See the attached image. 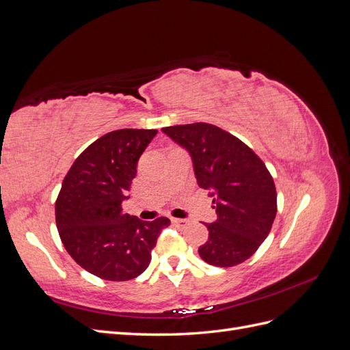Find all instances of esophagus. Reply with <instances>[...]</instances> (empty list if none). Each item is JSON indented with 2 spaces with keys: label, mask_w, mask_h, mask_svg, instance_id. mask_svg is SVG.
I'll use <instances>...</instances> for the list:
<instances>
[{
  "label": "esophagus",
  "mask_w": 350,
  "mask_h": 350,
  "mask_svg": "<svg viewBox=\"0 0 350 350\" xmlns=\"http://www.w3.org/2000/svg\"><path fill=\"white\" fill-rule=\"evenodd\" d=\"M172 224L176 225V226H187L189 224L188 219H172Z\"/></svg>",
  "instance_id": "esophagus-1"
}]
</instances>
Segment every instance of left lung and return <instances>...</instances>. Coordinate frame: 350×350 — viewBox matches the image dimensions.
<instances>
[{
	"label": "left lung",
	"instance_id": "8db88e82",
	"mask_svg": "<svg viewBox=\"0 0 350 350\" xmlns=\"http://www.w3.org/2000/svg\"><path fill=\"white\" fill-rule=\"evenodd\" d=\"M162 131L189 153L198 187L213 197L217 219L207 224L200 257L216 267L248 260L270 234L278 194L266 165L235 135L206 122Z\"/></svg>",
	"mask_w": 350,
	"mask_h": 350
}]
</instances>
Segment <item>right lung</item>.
<instances>
[{
    "instance_id": "add662e5",
    "label": "right lung",
    "mask_w": 350,
    "mask_h": 350,
    "mask_svg": "<svg viewBox=\"0 0 350 350\" xmlns=\"http://www.w3.org/2000/svg\"><path fill=\"white\" fill-rule=\"evenodd\" d=\"M157 130L122 129L93 142L66 175L55 203L59 238L80 267L100 279L124 282L149 267L167 217L143 221L122 213L137 162Z\"/></svg>"
}]
</instances>
